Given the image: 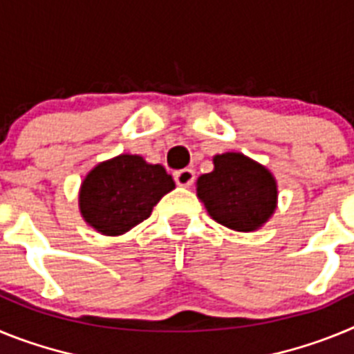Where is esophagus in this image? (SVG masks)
I'll return each mask as SVG.
<instances>
[{
	"label": "esophagus",
	"instance_id": "obj_1",
	"mask_svg": "<svg viewBox=\"0 0 354 354\" xmlns=\"http://www.w3.org/2000/svg\"><path fill=\"white\" fill-rule=\"evenodd\" d=\"M174 179L175 183H177V186L189 187L195 183V171H193L192 168H183V170L174 171Z\"/></svg>",
	"mask_w": 354,
	"mask_h": 354
}]
</instances>
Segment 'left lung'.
Instances as JSON below:
<instances>
[{"mask_svg": "<svg viewBox=\"0 0 354 354\" xmlns=\"http://www.w3.org/2000/svg\"><path fill=\"white\" fill-rule=\"evenodd\" d=\"M196 186L212 220L239 232L259 228L277 207L273 175L236 152L216 156L214 170L202 175Z\"/></svg>", "mask_w": 354, "mask_h": 354, "instance_id": "obj_1", "label": "left lung"}]
</instances>
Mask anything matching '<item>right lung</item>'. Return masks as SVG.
<instances>
[{
    "instance_id": "add662e5",
    "label": "right lung",
    "mask_w": 354,
    "mask_h": 354,
    "mask_svg": "<svg viewBox=\"0 0 354 354\" xmlns=\"http://www.w3.org/2000/svg\"><path fill=\"white\" fill-rule=\"evenodd\" d=\"M175 187L161 165L122 154L97 165L80 193L81 214L106 236H118L147 220L162 195Z\"/></svg>"
}]
</instances>
